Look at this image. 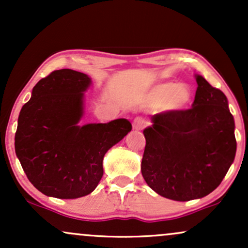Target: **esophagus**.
Returning a JSON list of instances; mask_svg holds the SVG:
<instances>
[{
	"instance_id": "obj_1",
	"label": "esophagus",
	"mask_w": 248,
	"mask_h": 248,
	"mask_svg": "<svg viewBox=\"0 0 248 248\" xmlns=\"http://www.w3.org/2000/svg\"><path fill=\"white\" fill-rule=\"evenodd\" d=\"M146 120H144L143 118H140V116H138V118L134 119V122H133V128L135 130H141L142 128L146 126Z\"/></svg>"
}]
</instances>
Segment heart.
I'll return each mask as SVG.
<instances>
[{"mask_svg":"<svg viewBox=\"0 0 248 248\" xmlns=\"http://www.w3.org/2000/svg\"><path fill=\"white\" fill-rule=\"evenodd\" d=\"M191 100V90L186 84H175L172 81L156 85L149 93V102L152 106L163 105L169 112L183 109Z\"/></svg>","mask_w":248,"mask_h":248,"instance_id":"b5f03b06","label":"heart"}]
</instances>
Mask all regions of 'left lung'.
Wrapping results in <instances>:
<instances>
[{
    "mask_svg": "<svg viewBox=\"0 0 248 248\" xmlns=\"http://www.w3.org/2000/svg\"><path fill=\"white\" fill-rule=\"evenodd\" d=\"M192 107L152 116L143 130L141 171L156 193L172 201L203 198L217 189L234 161V119L226 95L202 76Z\"/></svg>",
    "mask_w": 248,
    "mask_h": 248,
    "instance_id": "obj_1",
    "label": "left lung"
}]
</instances>
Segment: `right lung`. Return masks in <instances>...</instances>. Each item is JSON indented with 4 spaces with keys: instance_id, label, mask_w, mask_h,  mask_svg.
Instances as JSON below:
<instances>
[{
    "instance_id": "add662e5",
    "label": "right lung",
    "mask_w": 248,
    "mask_h": 248,
    "mask_svg": "<svg viewBox=\"0 0 248 248\" xmlns=\"http://www.w3.org/2000/svg\"><path fill=\"white\" fill-rule=\"evenodd\" d=\"M92 80L70 69L53 71L32 88L22 107L15 152L25 175L45 196L90 195L104 175V156L132 130L127 119L79 124Z\"/></svg>"
}]
</instances>
